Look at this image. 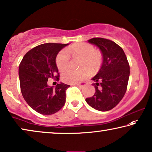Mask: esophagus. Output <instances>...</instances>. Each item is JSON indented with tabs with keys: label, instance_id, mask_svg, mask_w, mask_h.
I'll list each match as a JSON object with an SVG mask.
<instances>
[{
	"label": "esophagus",
	"instance_id": "obj_1",
	"mask_svg": "<svg viewBox=\"0 0 152 152\" xmlns=\"http://www.w3.org/2000/svg\"><path fill=\"white\" fill-rule=\"evenodd\" d=\"M76 85L78 87H80V88H83V87H84L85 85H86V83L83 82V83H78V84H76Z\"/></svg>",
	"mask_w": 152,
	"mask_h": 152
}]
</instances>
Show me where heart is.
Segmentation results:
<instances>
[{
    "label": "heart",
    "instance_id": "1",
    "mask_svg": "<svg viewBox=\"0 0 152 152\" xmlns=\"http://www.w3.org/2000/svg\"><path fill=\"white\" fill-rule=\"evenodd\" d=\"M68 52L74 58H80L79 66L82 67L78 70L67 69L62 74L61 78L64 82L70 84L78 83L91 72L99 69L102 63V54L99 51L88 43H78L69 48ZM67 51L63 50L57 55L56 63L60 71H63L69 65L70 56Z\"/></svg>",
    "mask_w": 152,
    "mask_h": 152
}]
</instances>
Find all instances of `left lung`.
<instances>
[{"mask_svg": "<svg viewBox=\"0 0 152 152\" xmlns=\"http://www.w3.org/2000/svg\"><path fill=\"white\" fill-rule=\"evenodd\" d=\"M89 43L99 48L102 56L101 67L91 80L95 81V93L85 101L91 107L107 112L118 104L126 92L129 65L123 49L116 42L102 38H94Z\"/></svg>", "mask_w": 152, "mask_h": 152, "instance_id": "1", "label": "left lung"}]
</instances>
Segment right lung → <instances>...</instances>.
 <instances>
[{
    "label": "right lung",
    "mask_w": 152,
    "mask_h": 152,
    "mask_svg": "<svg viewBox=\"0 0 152 152\" xmlns=\"http://www.w3.org/2000/svg\"><path fill=\"white\" fill-rule=\"evenodd\" d=\"M68 45L50 42L36 46L24 56L19 65L23 96L29 106L40 114H54L65 103L66 90L69 85L61 83L54 88L49 86L48 81L54 77L59 79L56 58Z\"/></svg>",
    "instance_id": "right-lung-1"
}]
</instances>
